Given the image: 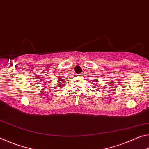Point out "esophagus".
I'll return each mask as SVG.
<instances>
[{"instance_id":"obj_1","label":"esophagus","mask_w":149,"mask_h":149,"mask_svg":"<svg viewBox=\"0 0 149 149\" xmlns=\"http://www.w3.org/2000/svg\"><path fill=\"white\" fill-rule=\"evenodd\" d=\"M77 77H82V76H83V75H82L81 74H77Z\"/></svg>"}]
</instances>
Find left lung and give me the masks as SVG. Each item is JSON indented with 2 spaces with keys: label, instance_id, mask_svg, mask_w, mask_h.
<instances>
[{
  "label": "left lung",
  "instance_id": "left-lung-1",
  "mask_svg": "<svg viewBox=\"0 0 149 149\" xmlns=\"http://www.w3.org/2000/svg\"><path fill=\"white\" fill-rule=\"evenodd\" d=\"M96 82H98V81L97 80V81H96Z\"/></svg>",
  "mask_w": 149,
  "mask_h": 149
}]
</instances>
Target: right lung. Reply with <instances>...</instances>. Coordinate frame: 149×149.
Segmentation results:
<instances>
[{
  "mask_svg": "<svg viewBox=\"0 0 149 149\" xmlns=\"http://www.w3.org/2000/svg\"><path fill=\"white\" fill-rule=\"evenodd\" d=\"M59 79H60V81H62V79H60V78H59Z\"/></svg>",
  "mask_w": 149,
  "mask_h": 149,
  "instance_id": "add662e5",
  "label": "right lung"
}]
</instances>
